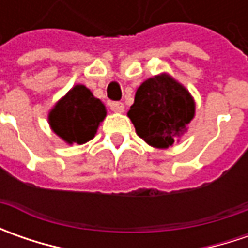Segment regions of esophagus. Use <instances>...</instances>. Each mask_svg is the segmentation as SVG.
Masks as SVG:
<instances>
[{
  "label": "esophagus",
  "mask_w": 248,
  "mask_h": 248,
  "mask_svg": "<svg viewBox=\"0 0 248 248\" xmlns=\"http://www.w3.org/2000/svg\"><path fill=\"white\" fill-rule=\"evenodd\" d=\"M110 109L114 113H123L124 111V105L121 102H110Z\"/></svg>",
  "instance_id": "1"
}]
</instances>
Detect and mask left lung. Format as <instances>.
I'll return each instance as SVG.
<instances>
[{"mask_svg": "<svg viewBox=\"0 0 248 248\" xmlns=\"http://www.w3.org/2000/svg\"><path fill=\"white\" fill-rule=\"evenodd\" d=\"M128 117L146 143L166 149L186 132L195 117V100L182 84L164 73L140 84Z\"/></svg>", "mask_w": 248, "mask_h": 248, "instance_id": "1", "label": "left lung"}]
</instances>
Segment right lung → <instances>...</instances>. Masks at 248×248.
I'll return each instance as SVG.
<instances>
[{"label":"right lung","instance_id":"1","mask_svg":"<svg viewBox=\"0 0 248 248\" xmlns=\"http://www.w3.org/2000/svg\"><path fill=\"white\" fill-rule=\"evenodd\" d=\"M106 117V108L85 85H76L49 111L52 131L69 143L82 145L95 137Z\"/></svg>","mask_w":248,"mask_h":248}]
</instances>
